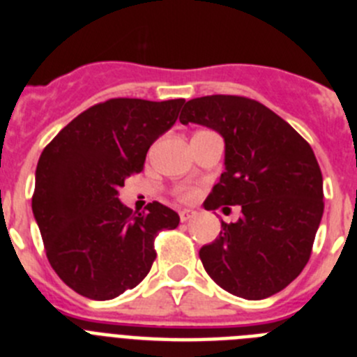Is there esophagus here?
Returning a JSON list of instances; mask_svg holds the SVG:
<instances>
[{
    "label": "esophagus",
    "instance_id": "obj_1",
    "mask_svg": "<svg viewBox=\"0 0 357 357\" xmlns=\"http://www.w3.org/2000/svg\"><path fill=\"white\" fill-rule=\"evenodd\" d=\"M178 214H181V222H188V220H191V218H193L197 213L191 209H182Z\"/></svg>",
    "mask_w": 357,
    "mask_h": 357
}]
</instances>
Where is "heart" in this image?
<instances>
[{"instance_id":"heart-1","label":"heart","mask_w":357,"mask_h":357,"mask_svg":"<svg viewBox=\"0 0 357 357\" xmlns=\"http://www.w3.org/2000/svg\"><path fill=\"white\" fill-rule=\"evenodd\" d=\"M181 197L184 198V200H189V198L195 197V191H193V189H182Z\"/></svg>"}]
</instances>
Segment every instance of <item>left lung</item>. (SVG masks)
<instances>
[{
	"instance_id": "left-lung-1",
	"label": "left lung",
	"mask_w": 357,
	"mask_h": 357,
	"mask_svg": "<svg viewBox=\"0 0 357 357\" xmlns=\"http://www.w3.org/2000/svg\"><path fill=\"white\" fill-rule=\"evenodd\" d=\"M181 123L213 128L225 141V172L204 207L241 206V218L200 248L220 288L248 301L284 289L307 264L324 214V181L313 150L263 103L243 96L189 100Z\"/></svg>"
}]
</instances>
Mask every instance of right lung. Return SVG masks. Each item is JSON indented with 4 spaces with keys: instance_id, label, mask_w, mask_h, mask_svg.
<instances>
[{
    "instance_id": "obj_1",
    "label": "right lung",
    "mask_w": 357,
    "mask_h": 357,
    "mask_svg": "<svg viewBox=\"0 0 357 357\" xmlns=\"http://www.w3.org/2000/svg\"><path fill=\"white\" fill-rule=\"evenodd\" d=\"M185 100L114 98L84 110L44 148L31 211L46 255L66 284L93 301L135 288L155 261L153 239L178 214L159 202L132 213L119 188L175 125Z\"/></svg>"
}]
</instances>
